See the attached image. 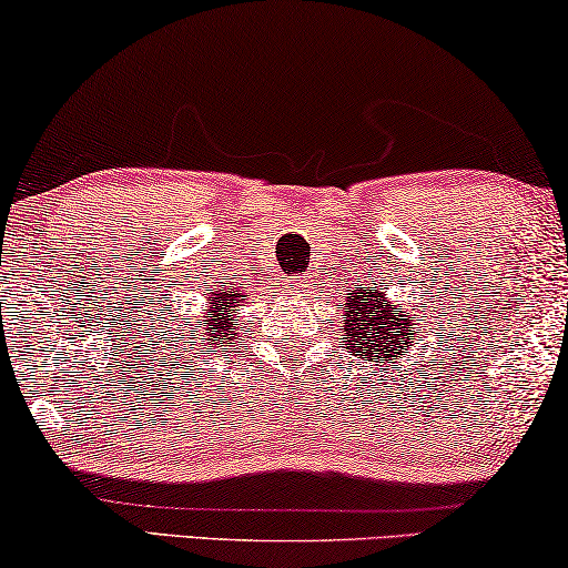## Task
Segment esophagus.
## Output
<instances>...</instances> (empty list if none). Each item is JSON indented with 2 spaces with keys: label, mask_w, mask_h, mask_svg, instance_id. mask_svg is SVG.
Here are the masks:
<instances>
[{
  "label": "esophagus",
  "mask_w": 568,
  "mask_h": 568,
  "mask_svg": "<svg viewBox=\"0 0 568 568\" xmlns=\"http://www.w3.org/2000/svg\"><path fill=\"white\" fill-rule=\"evenodd\" d=\"M303 285H306V277H303V275H295V277H291V281H287V287H291V291H301Z\"/></svg>",
  "instance_id": "obj_1"
}]
</instances>
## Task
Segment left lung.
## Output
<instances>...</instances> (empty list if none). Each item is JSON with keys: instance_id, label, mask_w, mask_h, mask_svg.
<instances>
[{"instance_id": "left-lung-1", "label": "left lung", "mask_w": 568, "mask_h": 568, "mask_svg": "<svg viewBox=\"0 0 568 568\" xmlns=\"http://www.w3.org/2000/svg\"><path fill=\"white\" fill-rule=\"evenodd\" d=\"M419 322L422 318L414 311L394 306V301L386 298L383 287L347 293L342 339L347 342L353 355L365 357L367 363L398 361L404 349L412 347V337L417 334Z\"/></svg>"}]
</instances>
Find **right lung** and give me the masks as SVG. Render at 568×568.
Wrapping results in <instances>:
<instances>
[{
    "label": "right lung",
    "instance_id": "1",
    "mask_svg": "<svg viewBox=\"0 0 568 568\" xmlns=\"http://www.w3.org/2000/svg\"><path fill=\"white\" fill-rule=\"evenodd\" d=\"M205 295V308L201 314L193 316V322H187V329L182 334V339H195V345H201L205 355L215 353H229L236 345L239 332L244 326H239V306L246 301V293L242 283H226L213 287Z\"/></svg>",
    "mask_w": 568,
    "mask_h": 568
}]
</instances>
